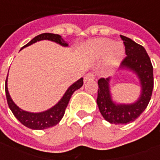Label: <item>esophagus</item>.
Here are the masks:
<instances>
[{
  "mask_svg": "<svg viewBox=\"0 0 160 160\" xmlns=\"http://www.w3.org/2000/svg\"><path fill=\"white\" fill-rule=\"evenodd\" d=\"M95 79V76H94V74L92 73H87L85 77H84V80H85V82H87L88 80H92Z\"/></svg>",
  "mask_w": 160,
  "mask_h": 160,
  "instance_id": "1",
  "label": "esophagus"
}]
</instances>
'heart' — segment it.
<instances>
[{
    "label": "heart",
    "instance_id": "obj_1",
    "mask_svg": "<svg viewBox=\"0 0 160 160\" xmlns=\"http://www.w3.org/2000/svg\"><path fill=\"white\" fill-rule=\"evenodd\" d=\"M89 49L92 56L96 58H100L106 54L105 68L108 70L118 66L124 56L123 46L119 42L112 43V41L107 38L92 41L90 43Z\"/></svg>",
    "mask_w": 160,
    "mask_h": 160
}]
</instances>
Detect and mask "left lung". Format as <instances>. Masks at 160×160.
<instances>
[{
	"label": "left lung",
	"instance_id": "1",
	"mask_svg": "<svg viewBox=\"0 0 160 160\" xmlns=\"http://www.w3.org/2000/svg\"><path fill=\"white\" fill-rule=\"evenodd\" d=\"M120 37L123 41L127 56L121 63L119 70H129L135 73L140 80L141 91L140 97L134 103L117 104L111 98V77L98 80V106L103 118L114 124L128 123L139 118L149 104L153 89V69L145 48L127 37Z\"/></svg>",
	"mask_w": 160,
	"mask_h": 160
}]
</instances>
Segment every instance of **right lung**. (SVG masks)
<instances>
[{"label":"right lung","mask_w":160,"mask_h":160,"mask_svg":"<svg viewBox=\"0 0 160 160\" xmlns=\"http://www.w3.org/2000/svg\"><path fill=\"white\" fill-rule=\"evenodd\" d=\"M41 40H50V41H53L60 45L64 46V47L68 46L67 42H65L63 38H62V37L58 34L42 33L38 36L35 37L27 44L23 46L22 49L32 44L34 42H38V41H41ZM82 86H83V78H80V80H78L76 82H74L73 85H71L68 87V89L66 91L63 97L61 98V100L56 105H54L52 108H50L47 111L38 112V113H33V112L23 111L22 109H20L19 106H17L14 104V102L10 97L8 89V76L6 79L5 92L8 104V106L12 112V114L14 115V117L26 127L32 128V129L41 130V129L53 127L62 120V118H63L64 113H65V110H66L68 102L71 98V96L73 95L75 91L80 89Z\"/></svg>","instance_id":"obj_1"}]
</instances>
